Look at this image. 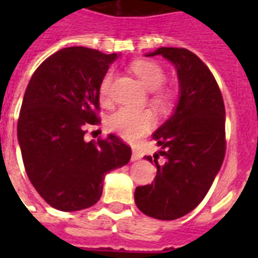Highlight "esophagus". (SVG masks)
Masks as SVG:
<instances>
[{
    "label": "esophagus",
    "mask_w": 258,
    "mask_h": 258,
    "mask_svg": "<svg viewBox=\"0 0 258 258\" xmlns=\"http://www.w3.org/2000/svg\"><path fill=\"white\" fill-rule=\"evenodd\" d=\"M142 157H143V155H142V153H141V151H139V150H137V149H134V150H133V155H131V161H133V162L139 161V159H142Z\"/></svg>",
    "instance_id": "34e87169"
}]
</instances>
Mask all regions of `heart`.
Listing matches in <instances>:
<instances>
[{"label":"heart","instance_id":"1","mask_svg":"<svg viewBox=\"0 0 258 258\" xmlns=\"http://www.w3.org/2000/svg\"><path fill=\"white\" fill-rule=\"evenodd\" d=\"M134 74L141 79L142 83L149 91H155L153 95V103L159 108H167L170 105L171 96L167 91L161 88L166 80L165 70L159 64L147 60H138L133 62ZM112 83V74H107L100 83V99L107 100L109 96V89ZM155 117L149 109L119 108L109 116L108 127L111 131L117 134L124 141L135 142L146 135L153 128Z\"/></svg>","mask_w":258,"mask_h":258}]
</instances>
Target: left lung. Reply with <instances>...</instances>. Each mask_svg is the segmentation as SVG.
Returning <instances> with one entry per match:
<instances>
[{
	"mask_svg": "<svg viewBox=\"0 0 258 258\" xmlns=\"http://www.w3.org/2000/svg\"><path fill=\"white\" fill-rule=\"evenodd\" d=\"M174 64L179 99L174 113L153 134L161 146L165 165L157 166L151 184L135 190V204L157 220L180 218L196 209L208 194L225 158V105L216 79L197 54L184 48H158ZM145 159L153 162L151 157Z\"/></svg>",
	"mask_w": 258,
	"mask_h": 258,
	"instance_id": "1",
	"label": "left lung"
}]
</instances>
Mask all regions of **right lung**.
Listing matches in <instances>:
<instances>
[{
	"label": "right lung",
	"instance_id": "add662e5",
	"mask_svg": "<svg viewBox=\"0 0 258 258\" xmlns=\"http://www.w3.org/2000/svg\"><path fill=\"white\" fill-rule=\"evenodd\" d=\"M119 57L71 46L48 57L26 87L17 138L28 178L46 204L61 212L100 200L107 172L127 165L131 149L116 135L86 142L100 119V83Z\"/></svg>",
	"mask_w": 258,
	"mask_h": 258
}]
</instances>
